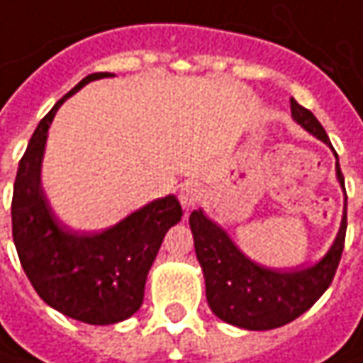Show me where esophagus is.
Segmentation results:
<instances>
[{"label": "esophagus", "mask_w": 363, "mask_h": 363, "mask_svg": "<svg viewBox=\"0 0 363 363\" xmlns=\"http://www.w3.org/2000/svg\"><path fill=\"white\" fill-rule=\"evenodd\" d=\"M202 199V189L196 182H184L179 190V200L184 208H192Z\"/></svg>", "instance_id": "obj_1"}]
</instances>
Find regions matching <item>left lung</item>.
<instances>
[{"label": "left lung", "mask_w": 363, "mask_h": 363, "mask_svg": "<svg viewBox=\"0 0 363 363\" xmlns=\"http://www.w3.org/2000/svg\"><path fill=\"white\" fill-rule=\"evenodd\" d=\"M291 116L311 135L330 147V139L314 118L313 111L291 98ZM334 151V149H332ZM336 177L344 189L338 155ZM346 200L340 232L328 253L313 267L295 271H273L245 257L224 230L204 216L202 210L190 214V230L194 235V250L206 281V298L212 313L224 323L247 330H271L291 323L306 313L330 287L340 263L346 240Z\"/></svg>", "instance_id": "left-lung-1"}]
</instances>
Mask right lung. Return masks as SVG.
<instances>
[{
	"instance_id": "1",
	"label": "right lung",
	"mask_w": 363,
	"mask_h": 363,
	"mask_svg": "<svg viewBox=\"0 0 363 363\" xmlns=\"http://www.w3.org/2000/svg\"><path fill=\"white\" fill-rule=\"evenodd\" d=\"M96 72L60 98L40 120L17 169L11 200L13 242L25 275L37 295L58 313L86 324H113L138 313L147 273L167 230L182 216L173 194L153 200L98 234H78L50 210L40 189L47 131L58 108L92 80Z\"/></svg>"
}]
</instances>
